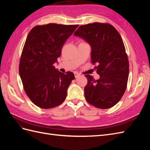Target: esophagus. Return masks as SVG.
Wrapping results in <instances>:
<instances>
[{"label":"esophagus","instance_id":"obj_1","mask_svg":"<svg viewBox=\"0 0 150 150\" xmlns=\"http://www.w3.org/2000/svg\"><path fill=\"white\" fill-rule=\"evenodd\" d=\"M74 76H75V78H78V77L80 75V74L78 73V72H74Z\"/></svg>","mask_w":150,"mask_h":150}]
</instances>
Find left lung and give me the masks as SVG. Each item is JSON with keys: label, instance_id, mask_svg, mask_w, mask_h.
Returning <instances> with one entry per match:
<instances>
[{"label": "left lung", "instance_id": "1", "mask_svg": "<svg viewBox=\"0 0 150 150\" xmlns=\"http://www.w3.org/2000/svg\"><path fill=\"white\" fill-rule=\"evenodd\" d=\"M91 47V62L100 78L85 75L86 101L94 107L108 109L120 101L125 92L129 76V61L123 41L110 24L94 22L81 25L74 33Z\"/></svg>", "mask_w": 150, "mask_h": 150}]
</instances>
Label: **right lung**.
<instances>
[{
	"mask_svg": "<svg viewBox=\"0 0 150 150\" xmlns=\"http://www.w3.org/2000/svg\"><path fill=\"white\" fill-rule=\"evenodd\" d=\"M78 25L48 24L35 26L27 37L19 63V74L26 94L34 104L49 109L60 105L75 79L71 72L62 73L54 64L62 47Z\"/></svg>",
	"mask_w": 150,
	"mask_h": 150,
	"instance_id": "add662e5",
	"label": "right lung"
}]
</instances>
